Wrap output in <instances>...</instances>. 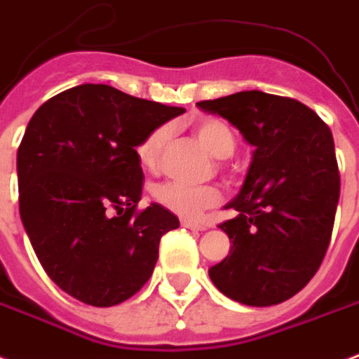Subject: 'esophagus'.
<instances>
[{
	"label": "esophagus",
	"mask_w": 359,
	"mask_h": 359,
	"mask_svg": "<svg viewBox=\"0 0 359 359\" xmlns=\"http://www.w3.org/2000/svg\"><path fill=\"white\" fill-rule=\"evenodd\" d=\"M184 228H190V230H198V232H201V230H205V224H201V222H194V220H188L184 219L182 222H180Z\"/></svg>",
	"instance_id": "obj_1"
}]
</instances>
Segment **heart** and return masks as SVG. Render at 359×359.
<instances>
[{
	"instance_id": "b5f03b06",
	"label": "heart",
	"mask_w": 359,
	"mask_h": 359,
	"mask_svg": "<svg viewBox=\"0 0 359 359\" xmlns=\"http://www.w3.org/2000/svg\"><path fill=\"white\" fill-rule=\"evenodd\" d=\"M169 127H156L140 140L137 146V158L144 169H158L161 163V156L169 140ZM196 135L215 158L226 159L236 152V135L230 127L220 119L209 118L196 123ZM154 200L159 205L172 211L184 219H198L203 211L217 207L222 201V192L213 184H188L180 180H165L152 190Z\"/></svg>"
}]
</instances>
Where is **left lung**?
<instances>
[{"label":"left lung","instance_id":"8db88e82","mask_svg":"<svg viewBox=\"0 0 359 359\" xmlns=\"http://www.w3.org/2000/svg\"><path fill=\"white\" fill-rule=\"evenodd\" d=\"M198 108L228 119L255 146L238 215L220 224L230 253L209 268L220 293L247 306H272L301 291L327 251L341 175L333 135L299 100L241 91Z\"/></svg>","mask_w":359,"mask_h":359}]
</instances>
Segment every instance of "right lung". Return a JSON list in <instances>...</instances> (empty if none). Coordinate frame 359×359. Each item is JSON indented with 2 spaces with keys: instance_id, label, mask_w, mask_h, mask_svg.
I'll list each match as a JSON object with an SVG mask.
<instances>
[{
  "instance_id": "right-lung-1",
  "label": "right lung",
  "mask_w": 359,
  "mask_h": 359,
  "mask_svg": "<svg viewBox=\"0 0 359 359\" xmlns=\"http://www.w3.org/2000/svg\"><path fill=\"white\" fill-rule=\"evenodd\" d=\"M182 112L83 83L32 116L17 152L20 219L47 276L74 299L114 306L150 280L159 240L179 219L159 203L137 211V146Z\"/></svg>"
}]
</instances>
